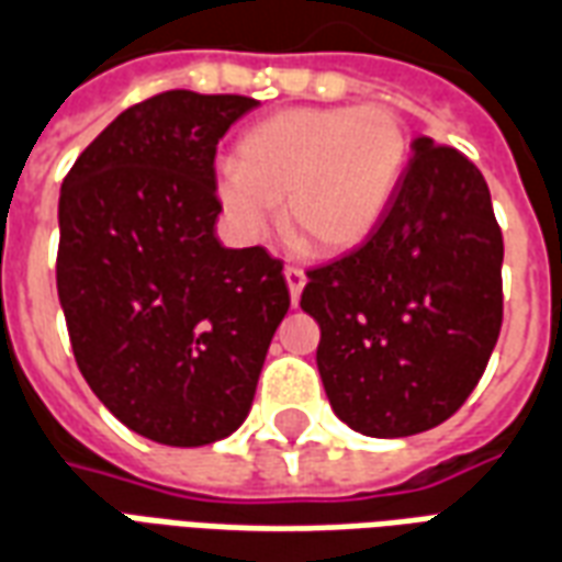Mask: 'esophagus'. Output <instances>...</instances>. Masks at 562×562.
Instances as JSON below:
<instances>
[{"label":"esophagus","instance_id":"obj_1","mask_svg":"<svg viewBox=\"0 0 562 562\" xmlns=\"http://www.w3.org/2000/svg\"><path fill=\"white\" fill-rule=\"evenodd\" d=\"M285 282H289V294H292V304H297V297L304 292V282H306V273L301 268H294V265H285Z\"/></svg>","mask_w":562,"mask_h":562}]
</instances>
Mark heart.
<instances>
[{
  "instance_id": "b5f03b06",
  "label": "heart",
  "mask_w": 562,
  "mask_h": 562,
  "mask_svg": "<svg viewBox=\"0 0 562 562\" xmlns=\"http://www.w3.org/2000/svg\"><path fill=\"white\" fill-rule=\"evenodd\" d=\"M409 159V132L391 104L289 108L237 140L216 201L244 240H261L282 204L297 244L337 256L364 240L389 207Z\"/></svg>"
}]
</instances>
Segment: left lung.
I'll return each instance as SVG.
<instances>
[{
    "mask_svg": "<svg viewBox=\"0 0 562 562\" xmlns=\"http://www.w3.org/2000/svg\"><path fill=\"white\" fill-rule=\"evenodd\" d=\"M361 246L306 270L304 313L334 413L367 436H413L458 413L503 325V232L482 171L430 138Z\"/></svg>",
    "mask_w": 562,
    "mask_h": 562,
    "instance_id": "8db88e82",
    "label": "left lung"
}]
</instances>
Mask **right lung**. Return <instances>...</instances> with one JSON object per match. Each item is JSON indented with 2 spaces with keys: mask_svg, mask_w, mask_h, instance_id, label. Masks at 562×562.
<instances>
[{
  "mask_svg": "<svg viewBox=\"0 0 562 562\" xmlns=\"http://www.w3.org/2000/svg\"><path fill=\"white\" fill-rule=\"evenodd\" d=\"M256 104L159 92L63 180L56 292L75 361L128 430L161 446H210L244 424L289 313L280 258L213 232L216 144Z\"/></svg>",
  "mask_w": 562,
  "mask_h": 562,
  "instance_id": "1",
  "label": "right lung"
}]
</instances>
